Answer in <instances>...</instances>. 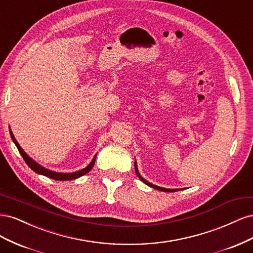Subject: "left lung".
<instances>
[{
  "instance_id": "left-lung-1",
  "label": "left lung",
  "mask_w": 253,
  "mask_h": 253,
  "mask_svg": "<svg viewBox=\"0 0 253 253\" xmlns=\"http://www.w3.org/2000/svg\"><path fill=\"white\" fill-rule=\"evenodd\" d=\"M135 171H136V174H137V176H138L139 177V179L141 180V181H143L145 185H148V186H150V187H152V188H154V189H156V190H159V191H164V192H174V191H178L177 189H166V188H160V187H158V186H155V185H152L151 182H149L148 180H145L144 178H142L141 176H140V174H139V172H138V170H137V165H136V163H135Z\"/></svg>"
}]
</instances>
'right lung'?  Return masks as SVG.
<instances>
[{
  "label": "right lung",
  "instance_id": "add662e5",
  "mask_svg": "<svg viewBox=\"0 0 253 253\" xmlns=\"http://www.w3.org/2000/svg\"><path fill=\"white\" fill-rule=\"evenodd\" d=\"M10 131V129H9ZM10 136H11V139L12 141L14 142V144L17 145V148L20 152V154L22 155L23 159L25 160V163L27 164V166L32 169L33 171H35L36 173L38 174H41V175H44V176H47V177L49 178H52V179H56V180H72V179H76L80 177V176L84 175L88 173L91 169H93V167L95 165V160H96V156L93 158V160H91V163L86 167L84 168L83 170L81 171H78V172H74V173H57V172H53V171H50L48 169H45V168L41 167L39 164H37L36 162H34V160L30 158L26 153L22 150V148L20 147V144L18 143V141L16 140V138H14V136L12 135V132L10 131Z\"/></svg>",
  "mask_w": 253,
  "mask_h": 253
}]
</instances>
